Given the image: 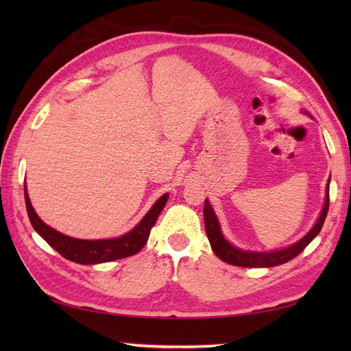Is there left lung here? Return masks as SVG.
I'll return each mask as SVG.
<instances>
[{
	"mask_svg": "<svg viewBox=\"0 0 351 351\" xmlns=\"http://www.w3.org/2000/svg\"><path fill=\"white\" fill-rule=\"evenodd\" d=\"M303 113L309 114L308 111H303ZM329 184H330V178L327 180V185H326L324 206L322 213H319V217L317 219L315 225L312 226L309 232L294 244L287 245V247L283 249L270 250V252L244 250V249L237 247L234 244H230L221 232L220 221L213 210L210 200L205 199V208H204L205 230H206L208 240H210L213 252L221 261H225V263L230 265H237V267H276V265L288 263V261H291L299 255V253H302L304 247H306V245L319 234V230H322L327 211H329Z\"/></svg>",
	"mask_w": 351,
	"mask_h": 351,
	"instance_id": "left-lung-1",
	"label": "left lung"
}]
</instances>
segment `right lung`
I'll return each instance as SVG.
<instances>
[{"label": "right lung", "instance_id": "add662e5", "mask_svg": "<svg viewBox=\"0 0 351 351\" xmlns=\"http://www.w3.org/2000/svg\"><path fill=\"white\" fill-rule=\"evenodd\" d=\"M24 196L28 219L32 221V226L34 228L36 232L39 234L52 249L57 250L66 259H69L72 263L77 264L93 265L110 263V261H116L126 256H132L143 249V245L146 244L149 238V234H151L152 226L155 225L156 219H158L160 213L162 211L164 205L167 202L169 193H164V195L156 200L151 210L146 213L145 217L141 219L130 232H126L117 238H107V240H80V238H72L69 235L58 232L54 228L48 226L47 223L36 214L32 202H29L25 182Z\"/></svg>", "mask_w": 351, "mask_h": 351}]
</instances>
